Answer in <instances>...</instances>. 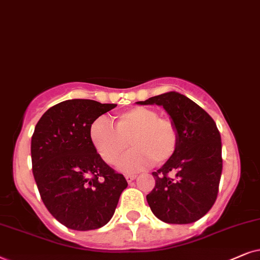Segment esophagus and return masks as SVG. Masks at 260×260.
<instances>
[{
	"instance_id": "1",
	"label": "esophagus",
	"mask_w": 260,
	"mask_h": 260,
	"mask_svg": "<svg viewBox=\"0 0 260 260\" xmlns=\"http://www.w3.org/2000/svg\"><path fill=\"white\" fill-rule=\"evenodd\" d=\"M124 177H126L128 183H131V182H133L134 179L137 178V175H126V176H124Z\"/></svg>"
}]
</instances>
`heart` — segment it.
Listing matches in <instances>:
<instances>
[{
	"instance_id": "obj_1",
	"label": "heart",
	"mask_w": 260,
	"mask_h": 260,
	"mask_svg": "<svg viewBox=\"0 0 260 260\" xmlns=\"http://www.w3.org/2000/svg\"><path fill=\"white\" fill-rule=\"evenodd\" d=\"M115 128L105 119H98L90 126V140L100 157L114 165L127 150H133L119 162L123 172H136L153 162L162 165L177 152L178 128L171 120L159 117L157 110L136 107L114 117Z\"/></svg>"
}]
</instances>
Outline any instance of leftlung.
<instances>
[{"instance_id":"8db88e82","label":"left lung","mask_w":260,"mask_h":260,"mask_svg":"<svg viewBox=\"0 0 260 260\" xmlns=\"http://www.w3.org/2000/svg\"><path fill=\"white\" fill-rule=\"evenodd\" d=\"M137 103L161 106L179 133L174 157L152 172L155 185L146 196L148 206L166 223L195 222L209 212L219 192L222 157L216 123L206 110L176 91Z\"/></svg>"}]
</instances>
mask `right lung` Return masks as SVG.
Wrapping results in <instances>:
<instances>
[{"mask_svg": "<svg viewBox=\"0 0 260 260\" xmlns=\"http://www.w3.org/2000/svg\"><path fill=\"white\" fill-rule=\"evenodd\" d=\"M113 103L68 100L38 121L30 143L32 170L48 212L75 231L98 230L109 222L127 181L100 157L90 126Z\"/></svg>", "mask_w": 260, "mask_h": 260, "instance_id": "obj_1", "label": "right lung"}]
</instances>
